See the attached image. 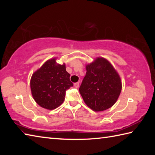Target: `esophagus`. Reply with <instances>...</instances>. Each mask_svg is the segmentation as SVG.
I'll return each mask as SVG.
<instances>
[{"label":"esophagus","mask_w":155,"mask_h":155,"mask_svg":"<svg viewBox=\"0 0 155 155\" xmlns=\"http://www.w3.org/2000/svg\"><path fill=\"white\" fill-rule=\"evenodd\" d=\"M74 87H79V83H78V82H77V83H74Z\"/></svg>","instance_id":"obj_1"}]
</instances>
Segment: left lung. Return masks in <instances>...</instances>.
I'll use <instances>...</instances> for the list:
<instances>
[{"instance_id":"obj_1","label":"left lung","mask_w":155,"mask_h":155,"mask_svg":"<svg viewBox=\"0 0 155 155\" xmlns=\"http://www.w3.org/2000/svg\"><path fill=\"white\" fill-rule=\"evenodd\" d=\"M86 74L79 87L85 103L95 111L109 109L117 101L122 90L118 73L109 61L98 57L86 65Z\"/></svg>"}]
</instances>
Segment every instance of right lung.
I'll return each instance as SVG.
<instances>
[{"label":"right lung","mask_w":155,"mask_h":155,"mask_svg":"<svg viewBox=\"0 0 155 155\" xmlns=\"http://www.w3.org/2000/svg\"><path fill=\"white\" fill-rule=\"evenodd\" d=\"M70 77L65 64H57L55 58L46 61L31 78V94L35 101L48 110L61 105L65 100V91L73 86Z\"/></svg>","instance_id":"right-lung-1"}]
</instances>
